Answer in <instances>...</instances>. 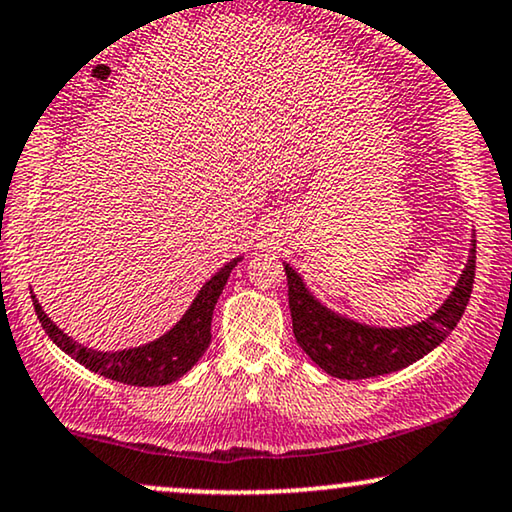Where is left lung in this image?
Segmentation results:
<instances>
[{"label": "left lung", "mask_w": 512, "mask_h": 512, "mask_svg": "<svg viewBox=\"0 0 512 512\" xmlns=\"http://www.w3.org/2000/svg\"><path fill=\"white\" fill-rule=\"evenodd\" d=\"M289 284V310L296 343L329 376L371 378L400 371L435 350L461 320L475 282V240L459 282L440 308L409 327H374L355 322L317 301L303 277L284 263Z\"/></svg>", "instance_id": "1"}]
</instances>
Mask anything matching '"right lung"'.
<instances>
[{
    "label": "right lung",
    "instance_id": "add662e5",
    "mask_svg": "<svg viewBox=\"0 0 512 512\" xmlns=\"http://www.w3.org/2000/svg\"><path fill=\"white\" fill-rule=\"evenodd\" d=\"M242 261L232 258L216 272L211 280L199 289L195 301L185 310V315L171 327L167 334L155 338V341L138 345V348H124L115 353H103V350L86 348L77 343L65 331H61L51 322V317L44 313L42 305L32 294V305L42 322V327L53 343L68 353L72 360L84 364L86 369L101 374L112 381L126 383V386H167L174 383L183 374L195 367L199 357L207 353L211 343V315H214L218 296L223 294L225 282H228L232 268Z\"/></svg>",
    "mask_w": 512,
    "mask_h": 512
}]
</instances>
